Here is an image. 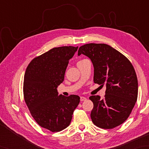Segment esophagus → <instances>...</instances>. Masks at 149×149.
Returning a JSON list of instances; mask_svg holds the SVG:
<instances>
[{
    "mask_svg": "<svg viewBox=\"0 0 149 149\" xmlns=\"http://www.w3.org/2000/svg\"><path fill=\"white\" fill-rule=\"evenodd\" d=\"M87 99H86V97H80V100H81V101H84V100H86Z\"/></svg>",
    "mask_w": 149,
    "mask_h": 149,
    "instance_id": "34e87169",
    "label": "esophagus"
}]
</instances>
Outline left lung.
Masks as SVG:
<instances>
[{
	"label": "left lung",
	"mask_w": 149,
	"mask_h": 149,
	"mask_svg": "<svg viewBox=\"0 0 149 149\" xmlns=\"http://www.w3.org/2000/svg\"><path fill=\"white\" fill-rule=\"evenodd\" d=\"M86 56L93 63L95 83L106 86L103 99H89L93 103L91 118L97 127L113 129L127 119L137 100L138 84L134 68L118 50L104 43H88L79 47L78 56Z\"/></svg>",
	"instance_id": "8db88e82"
}]
</instances>
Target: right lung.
Returning a JSON list of instances; mask_svg holds the SVG:
<instances>
[{
  "mask_svg": "<svg viewBox=\"0 0 149 149\" xmlns=\"http://www.w3.org/2000/svg\"><path fill=\"white\" fill-rule=\"evenodd\" d=\"M77 49L65 46L50 49L34 58L25 73V102L38 124L52 132L68 127L80 102L78 95H59L57 90L64 81L69 60Z\"/></svg>",
  "mask_w": 149,
  "mask_h": 149,
  "instance_id": "1",
  "label": "right lung"
}]
</instances>
